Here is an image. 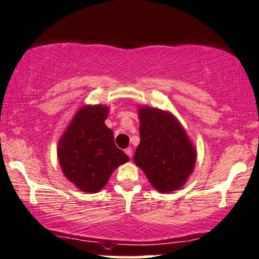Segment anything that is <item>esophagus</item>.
Wrapping results in <instances>:
<instances>
[{
    "instance_id": "obj_1",
    "label": "esophagus",
    "mask_w": 259,
    "mask_h": 259,
    "mask_svg": "<svg viewBox=\"0 0 259 259\" xmlns=\"http://www.w3.org/2000/svg\"><path fill=\"white\" fill-rule=\"evenodd\" d=\"M124 151H125V154H126V155H128L130 158H131V157H133V149H131V148H126Z\"/></svg>"
}]
</instances>
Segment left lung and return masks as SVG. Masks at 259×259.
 Wrapping results in <instances>:
<instances>
[{
    "label": "left lung",
    "instance_id": "8db88e82",
    "mask_svg": "<svg viewBox=\"0 0 259 259\" xmlns=\"http://www.w3.org/2000/svg\"><path fill=\"white\" fill-rule=\"evenodd\" d=\"M140 136L134 162L156 190H178L195 169L197 150L181 122L170 111L138 107Z\"/></svg>",
    "mask_w": 259,
    "mask_h": 259
}]
</instances>
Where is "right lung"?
Wrapping results in <instances>:
<instances>
[{
  "instance_id": "obj_1",
  "label": "right lung",
  "mask_w": 259,
  "mask_h": 259,
  "mask_svg": "<svg viewBox=\"0 0 259 259\" xmlns=\"http://www.w3.org/2000/svg\"><path fill=\"white\" fill-rule=\"evenodd\" d=\"M109 107L84 104L76 111L57 145L62 172L81 191L95 194L108 183L115 169L129 161L116 147L105 125Z\"/></svg>"
}]
</instances>
